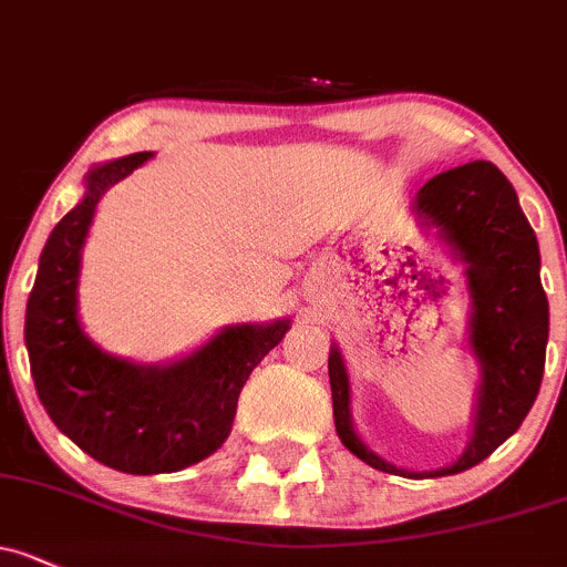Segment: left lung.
Wrapping results in <instances>:
<instances>
[{
  "label": "left lung",
  "instance_id": "left-lung-1",
  "mask_svg": "<svg viewBox=\"0 0 567 567\" xmlns=\"http://www.w3.org/2000/svg\"><path fill=\"white\" fill-rule=\"evenodd\" d=\"M415 214L434 225L464 264L470 299V344L481 363L473 437L451 467L408 473L380 458L350 421V380L331 344L329 380L333 424L344 449L369 467L393 475H454L475 467L527 419L544 380L549 301L540 285L538 238L522 214L514 187L486 159L429 178L415 195Z\"/></svg>",
  "mask_w": 567,
  "mask_h": 567
}]
</instances>
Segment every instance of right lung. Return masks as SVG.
<instances>
[{
	"label": "right lung",
	"mask_w": 567,
	"mask_h": 567,
	"mask_svg": "<svg viewBox=\"0 0 567 567\" xmlns=\"http://www.w3.org/2000/svg\"><path fill=\"white\" fill-rule=\"evenodd\" d=\"M148 157L138 152L89 171L81 204L48 236L23 326L34 389L53 424L100 464L130 475L176 473L212 456L228 440L247 378L290 329V320L230 326L165 367L116 359L83 333L79 271L94 208Z\"/></svg>",
	"instance_id": "right-lung-1"
}]
</instances>
